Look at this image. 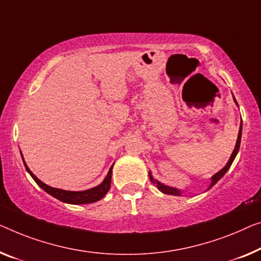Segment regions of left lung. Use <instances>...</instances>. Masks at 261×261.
<instances>
[{"instance_id":"left-lung-1","label":"left lung","mask_w":261,"mask_h":261,"mask_svg":"<svg viewBox=\"0 0 261 261\" xmlns=\"http://www.w3.org/2000/svg\"><path fill=\"white\" fill-rule=\"evenodd\" d=\"M233 99H234L236 104H237V106H238V103H237V100H236L234 97H233ZM242 130H243V125H242V124H240V127H239V134H238V138H237V143H236L234 150H233V152H232V154H231L230 159H228V162L226 163V165H225L223 169H221L220 171H218V172H217L216 174H213V176L211 177V184H210L208 189H211L213 185L217 184V181L219 180V179H221V178L224 177V174L227 172L228 169L231 168L232 163H233V161H234L236 155H237V153H238L239 147H240V141H242ZM149 177H150V180L152 181L155 186H157V189L159 190V191H162L163 193H166V194H172V196H181V193H182V192L180 191L179 189L172 188V186L164 185V184H163V182L158 181L157 179H154V178L152 177V174H151V172H149Z\"/></svg>"}]
</instances>
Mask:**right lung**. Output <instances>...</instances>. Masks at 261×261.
Segmentation results:
<instances>
[{"instance_id":"add662e5","label":"right lung","mask_w":261,"mask_h":261,"mask_svg":"<svg viewBox=\"0 0 261 261\" xmlns=\"http://www.w3.org/2000/svg\"><path fill=\"white\" fill-rule=\"evenodd\" d=\"M21 155H22L23 163H24L25 170L28 171L30 176L33 177V179L37 182V185L40 186L41 189H43L46 193H49L50 196L55 197L56 199L63 201V203L73 204V205L95 203V201H98V200L102 199V198L108 193L109 190H110L111 174H112V168H114V165L111 166L110 170H109V172L107 174V177L104 178V180L100 182L99 185L95 186V188L84 190V191H67V190L51 188V186L46 185V184H44L43 181H41L36 176H35L33 172H31L28 166H27L22 152H21Z\"/></svg>"}]
</instances>
